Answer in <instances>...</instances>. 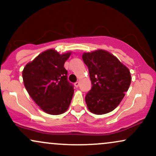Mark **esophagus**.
<instances>
[{
    "label": "esophagus",
    "mask_w": 156,
    "mask_h": 156,
    "mask_svg": "<svg viewBox=\"0 0 156 156\" xmlns=\"http://www.w3.org/2000/svg\"><path fill=\"white\" fill-rule=\"evenodd\" d=\"M78 86H79V82H78V81L76 82V83H75V87H78Z\"/></svg>",
    "instance_id": "34e87169"
}]
</instances>
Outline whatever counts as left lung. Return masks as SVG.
I'll return each mask as SVG.
<instances>
[{
  "label": "left lung",
  "instance_id": "8db88e82",
  "mask_svg": "<svg viewBox=\"0 0 156 156\" xmlns=\"http://www.w3.org/2000/svg\"><path fill=\"white\" fill-rule=\"evenodd\" d=\"M92 87L85 97L91 112L104 114L118 106L131 82L129 69L114 55L103 50L84 53Z\"/></svg>",
  "mask_w": 156,
  "mask_h": 156
}]
</instances>
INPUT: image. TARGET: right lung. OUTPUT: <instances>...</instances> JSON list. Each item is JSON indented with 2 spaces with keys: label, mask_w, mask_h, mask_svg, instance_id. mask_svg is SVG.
I'll list each match as a JSON object with an SVG mask.
<instances>
[{
  "label": "right lung",
  "mask_w": 156,
  "mask_h": 156,
  "mask_svg": "<svg viewBox=\"0 0 156 156\" xmlns=\"http://www.w3.org/2000/svg\"><path fill=\"white\" fill-rule=\"evenodd\" d=\"M70 53L60 55L54 50L39 54L23 71L27 92L44 112L58 115L65 112L70 104L74 86L67 80L64 62Z\"/></svg>",
  "instance_id": "obj_1"
}]
</instances>
